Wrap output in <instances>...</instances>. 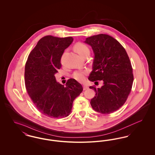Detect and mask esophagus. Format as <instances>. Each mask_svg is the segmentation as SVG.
I'll return each instance as SVG.
<instances>
[{"mask_svg": "<svg viewBox=\"0 0 155 155\" xmlns=\"http://www.w3.org/2000/svg\"><path fill=\"white\" fill-rule=\"evenodd\" d=\"M88 88V87L86 85H83V89L85 91V90H87V89Z\"/></svg>", "mask_w": 155, "mask_h": 155, "instance_id": "34e87169", "label": "esophagus"}]
</instances>
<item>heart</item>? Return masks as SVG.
Wrapping results in <instances>:
<instances>
[{
	"label": "heart",
	"instance_id": "heart-1",
	"mask_svg": "<svg viewBox=\"0 0 155 155\" xmlns=\"http://www.w3.org/2000/svg\"><path fill=\"white\" fill-rule=\"evenodd\" d=\"M75 51L81 56L83 57L87 53H89V49L88 46L82 42L77 43L74 46ZM88 74L87 70H78L75 71L73 74L74 79L78 81H83L85 79V77Z\"/></svg>",
	"mask_w": 155,
	"mask_h": 155
}]
</instances>
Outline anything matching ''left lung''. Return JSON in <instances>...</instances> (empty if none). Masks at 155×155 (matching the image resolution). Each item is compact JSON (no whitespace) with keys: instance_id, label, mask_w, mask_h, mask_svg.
<instances>
[{"instance_id":"1","label":"left lung","mask_w":155,"mask_h":155,"mask_svg":"<svg viewBox=\"0 0 155 155\" xmlns=\"http://www.w3.org/2000/svg\"><path fill=\"white\" fill-rule=\"evenodd\" d=\"M85 42L91 46L95 54L88 80L103 81L101 88L89 87L96 92L91 105L98 113L110 114L125 103L131 91L134 75L130 60L124 47L107 34L88 37Z\"/></svg>"}]
</instances>
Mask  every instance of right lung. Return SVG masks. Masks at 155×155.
<instances>
[{"label": "right lung", "mask_w": 155, "mask_h": 155, "mask_svg": "<svg viewBox=\"0 0 155 155\" xmlns=\"http://www.w3.org/2000/svg\"><path fill=\"white\" fill-rule=\"evenodd\" d=\"M73 37L42 38L28 57L24 79L27 91L37 109L51 118H64L71 112L74 99L83 88L75 79L68 80L66 87L56 82L54 74L61 68L64 50Z\"/></svg>", "instance_id": "1"}]
</instances>
